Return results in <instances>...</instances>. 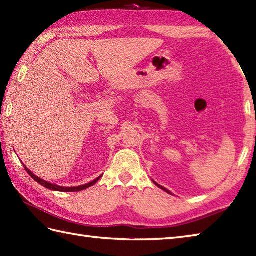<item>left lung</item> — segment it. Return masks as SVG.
<instances>
[{"label": "left lung", "mask_w": 256, "mask_h": 256, "mask_svg": "<svg viewBox=\"0 0 256 256\" xmlns=\"http://www.w3.org/2000/svg\"><path fill=\"white\" fill-rule=\"evenodd\" d=\"M154 183H155V182H154ZM155 185H158V188H162V190H164V191H165V192H166V193H170V192H168V190H166V188H163V186H161V185H158V183H155Z\"/></svg>", "instance_id": "left-lung-1"}]
</instances>
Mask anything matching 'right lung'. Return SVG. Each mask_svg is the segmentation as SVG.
I'll return each instance as SVG.
<instances>
[{
    "mask_svg": "<svg viewBox=\"0 0 256 256\" xmlns=\"http://www.w3.org/2000/svg\"><path fill=\"white\" fill-rule=\"evenodd\" d=\"M24 168L26 170V172L28 173L30 176H31L32 178H34L35 181H36L38 184L43 185L44 188H46L48 190H53V191H58V192H78V191H82V190H85V188H88L90 186H92V185H94L95 183H96L100 178H101V176H98V178H95L94 181L90 182L88 184H84V185H81V186H75V188H63V186H58V185H55V184H52V183H48L46 181H44V180L38 178L36 175H34L30 170L25 166L24 165Z\"/></svg>",
    "mask_w": 256,
    "mask_h": 256,
    "instance_id": "right-lung-1",
    "label": "right lung"
}]
</instances>
